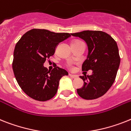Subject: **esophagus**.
Segmentation results:
<instances>
[{
    "label": "esophagus",
    "instance_id": "esophagus-1",
    "mask_svg": "<svg viewBox=\"0 0 131 131\" xmlns=\"http://www.w3.org/2000/svg\"><path fill=\"white\" fill-rule=\"evenodd\" d=\"M69 76H70L71 77L73 78V79H77V78H78V76H77V75H76V74H69Z\"/></svg>",
    "mask_w": 131,
    "mask_h": 131
}]
</instances>
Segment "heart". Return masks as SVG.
Masks as SVG:
<instances>
[{
	"instance_id": "heart-1",
	"label": "heart",
	"mask_w": 131,
	"mask_h": 131,
	"mask_svg": "<svg viewBox=\"0 0 131 131\" xmlns=\"http://www.w3.org/2000/svg\"><path fill=\"white\" fill-rule=\"evenodd\" d=\"M81 42V40H74V42H72V43H75V42Z\"/></svg>"
}]
</instances>
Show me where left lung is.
<instances>
[{
	"instance_id": "left-lung-1",
	"label": "left lung",
	"mask_w": 131,
	"mask_h": 131,
	"mask_svg": "<svg viewBox=\"0 0 131 131\" xmlns=\"http://www.w3.org/2000/svg\"><path fill=\"white\" fill-rule=\"evenodd\" d=\"M71 35L86 42L89 52L82 71H93L91 75L80 77L84 84L77 89L78 94L86 100L101 97L113 85L119 67L121 59L117 44L108 34L99 30H84Z\"/></svg>"
}]
</instances>
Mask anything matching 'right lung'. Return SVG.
Segmentation results:
<instances>
[{
  "instance_id": "obj_1",
  "label": "right lung",
  "mask_w": 131,
  "mask_h": 131,
  "mask_svg": "<svg viewBox=\"0 0 131 131\" xmlns=\"http://www.w3.org/2000/svg\"><path fill=\"white\" fill-rule=\"evenodd\" d=\"M71 36L66 32L34 28L23 35L16 43L13 72L18 85L28 96L46 101L55 95L60 79L69 73L59 67L48 71L43 64L54 54L57 45Z\"/></svg>"
}]
</instances>
